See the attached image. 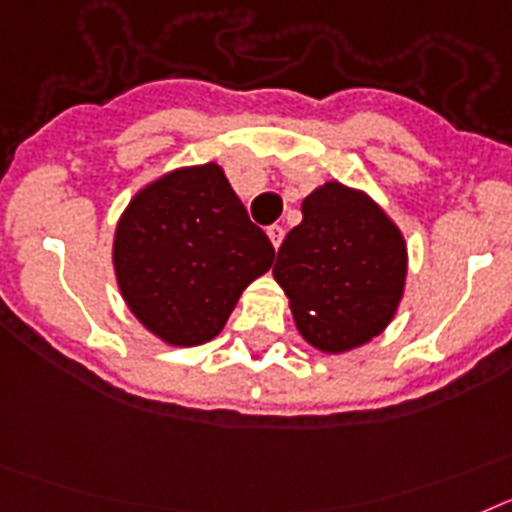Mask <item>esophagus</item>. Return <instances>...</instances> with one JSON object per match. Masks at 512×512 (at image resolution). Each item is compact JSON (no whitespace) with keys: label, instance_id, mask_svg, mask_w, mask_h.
I'll return each instance as SVG.
<instances>
[{"label":"esophagus","instance_id":"34e87169","mask_svg":"<svg viewBox=\"0 0 512 512\" xmlns=\"http://www.w3.org/2000/svg\"><path fill=\"white\" fill-rule=\"evenodd\" d=\"M283 234H286V229H283L281 224H273V226H268V237H270V242H273V247H275V250H278V247H281V242H283Z\"/></svg>","mask_w":512,"mask_h":512}]
</instances>
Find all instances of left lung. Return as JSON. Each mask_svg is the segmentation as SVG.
<instances>
[{
    "mask_svg": "<svg viewBox=\"0 0 512 512\" xmlns=\"http://www.w3.org/2000/svg\"><path fill=\"white\" fill-rule=\"evenodd\" d=\"M273 265L296 327L322 353L361 348L394 319L407 278L402 231L366 193L324 182Z\"/></svg>",
    "mask_w": 512,
    "mask_h": 512,
    "instance_id": "left-lung-1",
    "label": "left lung"
}]
</instances>
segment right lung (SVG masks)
Instances as JSON below:
<instances>
[{"label":"right lung","mask_w":512,"mask_h":512,"mask_svg":"<svg viewBox=\"0 0 512 512\" xmlns=\"http://www.w3.org/2000/svg\"><path fill=\"white\" fill-rule=\"evenodd\" d=\"M275 250L219 164L167 172L133 195L115 226L123 301L167 345H203L224 330L239 296L268 273Z\"/></svg>","instance_id":"right-lung-1"}]
</instances>
